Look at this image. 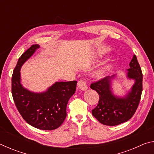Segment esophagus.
Returning a JSON list of instances; mask_svg holds the SVG:
<instances>
[{
	"label": "esophagus",
	"instance_id": "obj_1",
	"mask_svg": "<svg viewBox=\"0 0 154 154\" xmlns=\"http://www.w3.org/2000/svg\"><path fill=\"white\" fill-rule=\"evenodd\" d=\"M77 86L79 90H83V91H85L88 89V86H87L86 83H85L84 81L82 80V79L79 80V82H78Z\"/></svg>",
	"mask_w": 154,
	"mask_h": 154
}]
</instances>
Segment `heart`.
I'll return each mask as SVG.
<instances>
[{
    "label": "heart",
    "mask_w": 154,
    "mask_h": 154,
    "mask_svg": "<svg viewBox=\"0 0 154 154\" xmlns=\"http://www.w3.org/2000/svg\"><path fill=\"white\" fill-rule=\"evenodd\" d=\"M109 51V49L107 48H101L98 49L97 51V55L98 56H102L103 54H106V52ZM112 69V65L110 64H105L104 66H101L94 72V77L97 78L98 79H103L104 77H105L109 72H111Z\"/></svg>",
    "instance_id": "heart-1"
}]
</instances>
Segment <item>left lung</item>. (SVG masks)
<instances>
[{
    "instance_id": "1",
    "label": "left lung",
    "mask_w": 154,
    "mask_h": 154,
    "mask_svg": "<svg viewBox=\"0 0 154 154\" xmlns=\"http://www.w3.org/2000/svg\"><path fill=\"white\" fill-rule=\"evenodd\" d=\"M129 65L126 77L134 83L124 97L116 96L112 91V80L116 75L105 77L90 85L99 95L98 104L92 113L101 124L113 126L124 123L133 116L137 109L143 90V74L135 55Z\"/></svg>"
}]
</instances>
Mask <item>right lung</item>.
<instances>
[{
    "label": "right lung",
    "mask_w": 154,
    "mask_h": 154,
    "mask_svg": "<svg viewBox=\"0 0 154 154\" xmlns=\"http://www.w3.org/2000/svg\"><path fill=\"white\" fill-rule=\"evenodd\" d=\"M39 48L38 45H32L18 60L12 75L11 92L18 111L28 124L38 129L52 130L60 126L66 118L68 101L75 92L77 82H57L41 93L23 86L21 67Z\"/></svg>",
    "instance_id": "1"
}]
</instances>
